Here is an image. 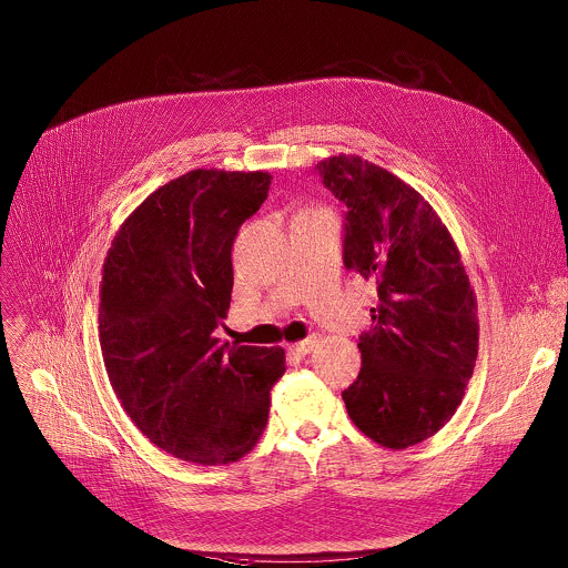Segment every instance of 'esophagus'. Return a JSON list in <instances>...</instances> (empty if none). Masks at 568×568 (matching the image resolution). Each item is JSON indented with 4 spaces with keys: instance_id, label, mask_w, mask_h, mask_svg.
<instances>
[{
    "instance_id": "34e87169",
    "label": "esophagus",
    "mask_w": 568,
    "mask_h": 568,
    "mask_svg": "<svg viewBox=\"0 0 568 568\" xmlns=\"http://www.w3.org/2000/svg\"><path fill=\"white\" fill-rule=\"evenodd\" d=\"M316 342H318V338H307V341L294 342V344H290V346H287V353H290L292 357H305V355L316 346Z\"/></svg>"
}]
</instances>
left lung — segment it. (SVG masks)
<instances>
[{
  "instance_id": "1",
  "label": "left lung",
  "mask_w": 568,
  "mask_h": 568,
  "mask_svg": "<svg viewBox=\"0 0 568 568\" xmlns=\"http://www.w3.org/2000/svg\"><path fill=\"white\" fill-rule=\"evenodd\" d=\"M344 202V265L377 283L375 327L342 393L351 422L404 450L437 435L465 395L478 355L476 294L437 211L410 184L359 155L318 162Z\"/></svg>"
}]
</instances>
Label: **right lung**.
Returning a JSON list of instances; mask_svg holds the SVG:
<instances>
[{"mask_svg":"<svg viewBox=\"0 0 568 568\" xmlns=\"http://www.w3.org/2000/svg\"><path fill=\"white\" fill-rule=\"evenodd\" d=\"M265 171L195 169L153 191L103 263L99 341L115 397L160 450L227 465L261 439L281 346L213 336L232 294V243L267 197Z\"/></svg>","mask_w":568,"mask_h":568,"instance_id":"obj_1","label":"right lung"}]
</instances>
